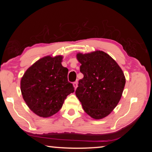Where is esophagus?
Segmentation results:
<instances>
[{"mask_svg": "<svg viewBox=\"0 0 152 152\" xmlns=\"http://www.w3.org/2000/svg\"><path fill=\"white\" fill-rule=\"evenodd\" d=\"M73 86H74V88L76 89L77 87H78V82H74V83H73Z\"/></svg>", "mask_w": 152, "mask_h": 152, "instance_id": "1", "label": "esophagus"}]
</instances>
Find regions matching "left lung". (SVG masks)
Segmentation results:
<instances>
[{"label":"left lung","instance_id":"1","mask_svg":"<svg viewBox=\"0 0 152 152\" xmlns=\"http://www.w3.org/2000/svg\"><path fill=\"white\" fill-rule=\"evenodd\" d=\"M76 57L84 75L78 82L76 96L89 116L102 119L119 103L125 84L124 74L116 61L102 51L78 53Z\"/></svg>","mask_w":152,"mask_h":152}]
</instances>
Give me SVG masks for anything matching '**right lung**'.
Segmentation results:
<instances>
[{
    "label": "right lung",
    "instance_id": "1",
    "mask_svg": "<svg viewBox=\"0 0 152 152\" xmlns=\"http://www.w3.org/2000/svg\"><path fill=\"white\" fill-rule=\"evenodd\" d=\"M63 57L45 56L25 72L20 80L24 101L32 111L41 117L58 113L68 95L74 92L68 81V70L61 65Z\"/></svg>",
    "mask_w": 152,
    "mask_h": 152
}]
</instances>
